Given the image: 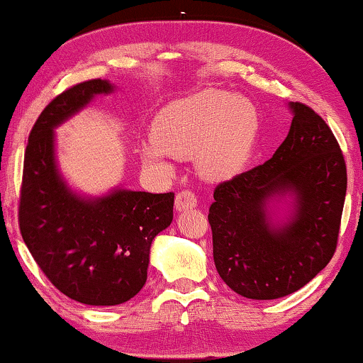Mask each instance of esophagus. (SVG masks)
I'll return each instance as SVG.
<instances>
[{"instance_id":"obj_1","label":"esophagus","mask_w":363,"mask_h":363,"mask_svg":"<svg viewBox=\"0 0 363 363\" xmlns=\"http://www.w3.org/2000/svg\"><path fill=\"white\" fill-rule=\"evenodd\" d=\"M197 206V199L191 191H182L176 196V211L184 212Z\"/></svg>"}]
</instances>
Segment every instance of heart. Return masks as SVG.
Instances as JSON below:
<instances>
[{
    "label": "heart",
    "instance_id": "1",
    "mask_svg": "<svg viewBox=\"0 0 363 363\" xmlns=\"http://www.w3.org/2000/svg\"><path fill=\"white\" fill-rule=\"evenodd\" d=\"M262 131V115L252 100L233 91L207 89L166 105L152 121L140 156L150 169L172 174L174 157L196 154L206 181H228L248 164Z\"/></svg>",
    "mask_w": 363,
    "mask_h": 363
}]
</instances>
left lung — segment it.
I'll list each match as a JSON object with an SVG mask.
<instances>
[{
	"instance_id": "left-lung-1",
	"label": "left lung",
	"mask_w": 363,
	"mask_h": 363,
	"mask_svg": "<svg viewBox=\"0 0 363 363\" xmlns=\"http://www.w3.org/2000/svg\"><path fill=\"white\" fill-rule=\"evenodd\" d=\"M288 136L272 160L222 182L208 223L220 278L248 299H278L333 258L347 191L342 151L325 121L289 101Z\"/></svg>"
}]
</instances>
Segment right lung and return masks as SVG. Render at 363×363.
<instances>
[{"label": "right lung", "mask_w": 363, "mask_h": 363, "mask_svg": "<svg viewBox=\"0 0 363 363\" xmlns=\"http://www.w3.org/2000/svg\"><path fill=\"white\" fill-rule=\"evenodd\" d=\"M110 80H89L45 106L30 131L19 203V228L30 255L60 293L89 306H116L140 293L155 237L172 222L174 194L115 186L91 196L59 167L55 130L111 95Z\"/></svg>", "instance_id": "add662e5"}]
</instances>
